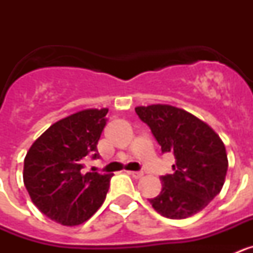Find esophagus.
Segmentation results:
<instances>
[{
  "instance_id": "1",
  "label": "esophagus",
  "mask_w": 253,
  "mask_h": 253,
  "mask_svg": "<svg viewBox=\"0 0 253 253\" xmlns=\"http://www.w3.org/2000/svg\"><path fill=\"white\" fill-rule=\"evenodd\" d=\"M129 175H131L134 178H137L138 180V178H142L144 173H143V172H138V171H130L129 172Z\"/></svg>"
}]
</instances>
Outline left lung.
Listing matches in <instances>:
<instances>
[{
	"mask_svg": "<svg viewBox=\"0 0 253 253\" xmlns=\"http://www.w3.org/2000/svg\"><path fill=\"white\" fill-rule=\"evenodd\" d=\"M162 152L175 154L173 173L161 177L160 195L149 199L157 213L185 219L204 209L222 190L228 169L223 140L205 122L166 104L137 106Z\"/></svg>",
	"mask_w": 253,
	"mask_h": 253,
	"instance_id": "1",
	"label": "left lung"
}]
</instances>
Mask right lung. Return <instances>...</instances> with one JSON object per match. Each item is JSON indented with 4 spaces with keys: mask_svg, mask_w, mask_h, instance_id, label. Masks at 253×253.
Wrapping results in <instances>:
<instances>
[{
    "mask_svg": "<svg viewBox=\"0 0 253 253\" xmlns=\"http://www.w3.org/2000/svg\"><path fill=\"white\" fill-rule=\"evenodd\" d=\"M109 109H84L50 125L24 160V185L35 207L62 225H78L106 198L111 173H84L87 156L99 157L97 143Z\"/></svg>",
    "mask_w": 253,
    "mask_h": 253,
    "instance_id": "obj_1",
    "label": "right lung"
}]
</instances>
